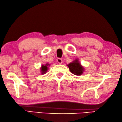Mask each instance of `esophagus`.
<instances>
[{"instance_id": "1", "label": "esophagus", "mask_w": 122, "mask_h": 122, "mask_svg": "<svg viewBox=\"0 0 122 122\" xmlns=\"http://www.w3.org/2000/svg\"><path fill=\"white\" fill-rule=\"evenodd\" d=\"M57 62L59 63V64H61L62 63H63V61H62V59L61 58H58L57 59Z\"/></svg>"}]
</instances>
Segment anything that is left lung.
Masks as SVG:
<instances>
[{"mask_svg": "<svg viewBox=\"0 0 122 122\" xmlns=\"http://www.w3.org/2000/svg\"><path fill=\"white\" fill-rule=\"evenodd\" d=\"M71 73L77 76H81L84 71V67L81 65L78 59H75L71 63L67 65Z\"/></svg>", "mask_w": 122, "mask_h": 122, "instance_id": "8db88e82", "label": "left lung"}]
</instances>
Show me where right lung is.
Returning <instances> with one entry per match:
<instances>
[{"instance_id":"obj_1","label":"right lung","mask_w":122,"mask_h":122,"mask_svg":"<svg viewBox=\"0 0 122 122\" xmlns=\"http://www.w3.org/2000/svg\"><path fill=\"white\" fill-rule=\"evenodd\" d=\"M50 66V64H46L45 65H42L41 67V73L42 74V75H43V74H45L46 73V72L47 71L48 69V67L49 66Z\"/></svg>"}]
</instances>
